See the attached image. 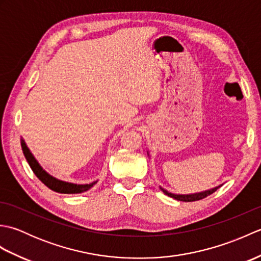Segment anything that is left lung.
<instances>
[{
  "mask_svg": "<svg viewBox=\"0 0 261 261\" xmlns=\"http://www.w3.org/2000/svg\"><path fill=\"white\" fill-rule=\"evenodd\" d=\"M147 153H148V156H149V152L148 151H147ZM222 185L223 184H221L219 186H215L213 188H210V190H206V191L194 193V194H174V193H170L168 191H166L165 188H163L162 186H160V190H162L164 192V194H166V195H168L169 197H173V198L177 199V201L193 202V201H198V199H202L204 197L211 195V194H213L216 190H218V188H220Z\"/></svg>",
  "mask_w": 261,
  "mask_h": 261,
  "instance_id": "obj_1",
  "label": "left lung"
}]
</instances>
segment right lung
<instances>
[{
    "label": "right lung",
    "instance_id": "add662e5",
    "mask_svg": "<svg viewBox=\"0 0 261 261\" xmlns=\"http://www.w3.org/2000/svg\"><path fill=\"white\" fill-rule=\"evenodd\" d=\"M21 147L27 162L29 164L33 173H35V175L43 182V184H45L48 188H50V190L54 192L62 193V194H80V193L88 191L97 182V180H95V181L90 182V184H74V182L60 180L56 178V177L51 176L50 174H48L47 171L41 167V165L38 163V160L30 151L29 147L27 146L23 138H21Z\"/></svg>",
    "mask_w": 261,
    "mask_h": 261
}]
</instances>
